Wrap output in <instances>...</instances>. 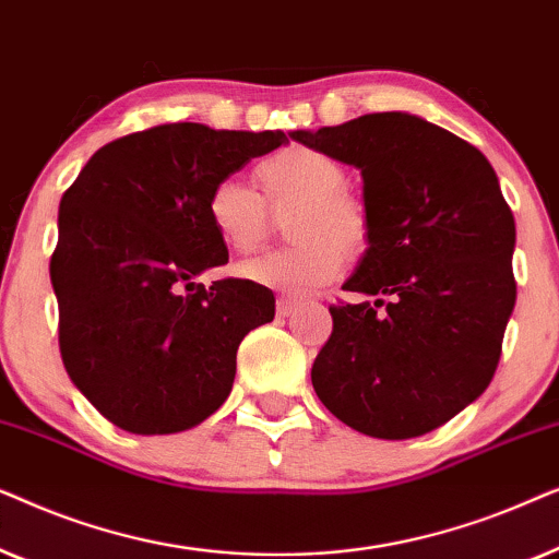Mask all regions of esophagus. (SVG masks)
Returning a JSON list of instances; mask_svg holds the SVG:
<instances>
[{
  "label": "esophagus",
  "instance_id": "esophagus-1",
  "mask_svg": "<svg viewBox=\"0 0 559 559\" xmlns=\"http://www.w3.org/2000/svg\"><path fill=\"white\" fill-rule=\"evenodd\" d=\"M297 308H300V300H297V297H277V316H293Z\"/></svg>",
  "mask_w": 559,
  "mask_h": 559
}]
</instances>
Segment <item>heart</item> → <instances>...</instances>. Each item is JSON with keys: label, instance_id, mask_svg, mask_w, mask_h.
Wrapping results in <instances>:
<instances>
[{"label": "heart", "instance_id": "obj_1", "mask_svg": "<svg viewBox=\"0 0 559 559\" xmlns=\"http://www.w3.org/2000/svg\"><path fill=\"white\" fill-rule=\"evenodd\" d=\"M264 198L239 180H221L205 201L213 234L234 254H251L270 234V209L297 205L289 224L295 247L270 251L239 266L243 280L282 293H310L335 280L346 257L371 241V216L346 188L338 159L312 147H282L254 167Z\"/></svg>", "mask_w": 559, "mask_h": 559}]
</instances>
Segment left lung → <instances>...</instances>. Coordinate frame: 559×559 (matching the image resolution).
Returning a JSON list of instances; mask_svg holds the SVG:
<instances>
[{
  "label": "left lung",
  "instance_id": "1",
  "mask_svg": "<svg viewBox=\"0 0 559 559\" xmlns=\"http://www.w3.org/2000/svg\"><path fill=\"white\" fill-rule=\"evenodd\" d=\"M289 136L356 165L371 216L369 249L343 289L379 300L331 305L316 394L371 438L445 425L491 384L516 302V226L491 163L402 111Z\"/></svg>",
  "mask_w": 559,
  "mask_h": 559
}]
</instances>
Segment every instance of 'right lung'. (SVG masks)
Returning a JSON list of instances; mask_svg holds the SVG:
<instances>
[{"label":"right lung","instance_id":"right-lung-1","mask_svg":"<svg viewBox=\"0 0 559 559\" xmlns=\"http://www.w3.org/2000/svg\"><path fill=\"white\" fill-rule=\"evenodd\" d=\"M285 140L157 124L104 144L60 198L50 257L60 356L121 430L167 435L203 423L231 392L243 335L274 318L272 289L193 277L228 262L205 216L213 186Z\"/></svg>","mask_w":559,"mask_h":559}]
</instances>
